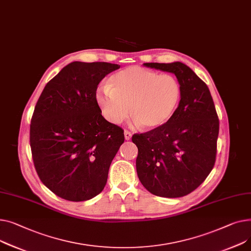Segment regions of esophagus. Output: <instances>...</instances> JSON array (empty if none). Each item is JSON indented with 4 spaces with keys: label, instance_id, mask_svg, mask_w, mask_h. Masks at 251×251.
Listing matches in <instances>:
<instances>
[{
    "label": "esophagus",
    "instance_id": "34e87169",
    "mask_svg": "<svg viewBox=\"0 0 251 251\" xmlns=\"http://www.w3.org/2000/svg\"><path fill=\"white\" fill-rule=\"evenodd\" d=\"M124 134H125V139L126 140V141H128V140H130L131 139V132L130 131H128V130H125V132H124Z\"/></svg>",
    "mask_w": 251,
    "mask_h": 251
}]
</instances>
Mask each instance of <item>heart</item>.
<instances>
[{"mask_svg":"<svg viewBox=\"0 0 251 251\" xmlns=\"http://www.w3.org/2000/svg\"><path fill=\"white\" fill-rule=\"evenodd\" d=\"M108 85L98 88L96 101L102 114L114 125L122 124L130 108L136 126L157 129L171 120L181 100V86L174 76L142 67L117 72Z\"/></svg>","mask_w":251,"mask_h":251,"instance_id":"b5f03b06","label":"heart"}]
</instances>
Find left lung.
I'll use <instances>...</instances> for the list:
<instances>
[{"instance_id": "8db88e82", "label": "left lung", "mask_w": 251, "mask_h": 251, "mask_svg": "<svg viewBox=\"0 0 251 251\" xmlns=\"http://www.w3.org/2000/svg\"><path fill=\"white\" fill-rule=\"evenodd\" d=\"M144 66L174 74L181 100L165 126L132 136L139 150V179L155 196L184 197L203 182L215 164L219 120L214 101L208 86L185 64Z\"/></svg>"}]
</instances>
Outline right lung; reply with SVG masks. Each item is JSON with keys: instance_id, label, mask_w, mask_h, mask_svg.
<instances>
[{"instance_id": "right-lung-1", "label": "right lung", "mask_w": 251, "mask_h": 251, "mask_svg": "<svg viewBox=\"0 0 251 251\" xmlns=\"http://www.w3.org/2000/svg\"><path fill=\"white\" fill-rule=\"evenodd\" d=\"M116 64L73 62L44 87L30 125L36 172L53 194L71 201L91 200L104 188L124 130L107 122L96 90Z\"/></svg>"}]
</instances>
